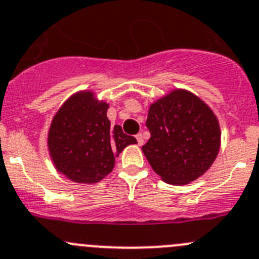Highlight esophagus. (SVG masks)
I'll return each instance as SVG.
<instances>
[{
	"instance_id": "obj_1",
	"label": "esophagus",
	"mask_w": 259,
	"mask_h": 259,
	"mask_svg": "<svg viewBox=\"0 0 259 259\" xmlns=\"http://www.w3.org/2000/svg\"><path fill=\"white\" fill-rule=\"evenodd\" d=\"M136 140H137V144H139L140 146L144 145V137H142V135H141V134L136 135Z\"/></svg>"
}]
</instances>
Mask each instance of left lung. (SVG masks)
I'll use <instances>...</instances> for the list:
<instances>
[{
	"instance_id": "8db88e82",
	"label": "left lung",
	"mask_w": 259,
	"mask_h": 259,
	"mask_svg": "<svg viewBox=\"0 0 259 259\" xmlns=\"http://www.w3.org/2000/svg\"><path fill=\"white\" fill-rule=\"evenodd\" d=\"M146 127L151 136L142 151L167 184H190L209 169L220 151L217 117L186 90H175L151 104Z\"/></svg>"
}]
</instances>
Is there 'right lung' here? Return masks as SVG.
<instances>
[{
    "label": "right lung",
    "mask_w": 259,
    "mask_h": 259,
    "mask_svg": "<svg viewBox=\"0 0 259 259\" xmlns=\"http://www.w3.org/2000/svg\"><path fill=\"white\" fill-rule=\"evenodd\" d=\"M109 105L97 101L94 92L73 95L63 104L50 125L49 151L56 169L78 184H96L113 170L115 156L125 146L137 144L111 127Z\"/></svg>",
    "instance_id": "right-lung-1"
}]
</instances>
